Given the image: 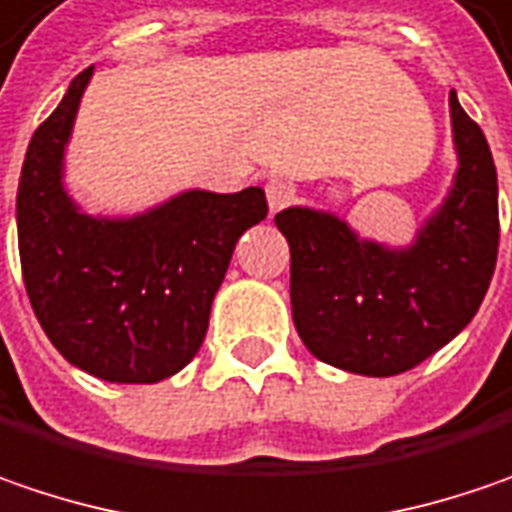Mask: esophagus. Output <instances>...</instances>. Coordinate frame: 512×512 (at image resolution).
Instances as JSON below:
<instances>
[{
  "label": "esophagus",
  "instance_id": "34e87169",
  "mask_svg": "<svg viewBox=\"0 0 512 512\" xmlns=\"http://www.w3.org/2000/svg\"><path fill=\"white\" fill-rule=\"evenodd\" d=\"M265 195H268L270 213H279L296 198V187L291 181H285V178H270L268 184H265Z\"/></svg>",
  "mask_w": 512,
  "mask_h": 512
}]
</instances>
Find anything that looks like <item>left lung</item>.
Segmentation results:
<instances>
[{
	"label": "left lung",
	"mask_w": 512,
	"mask_h": 512,
	"mask_svg": "<svg viewBox=\"0 0 512 512\" xmlns=\"http://www.w3.org/2000/svg\"><path fill=\"white\" fill-rule=\"evenodd\" d=\"M458 172L409 247L360 239L311 207L276 213L291 247V308L305 348L366 377L415 369L458 337L499 256V181L484 132L449 91Z\"/></svg>",
	"instance_id": "obj_1"
}]
</instances>
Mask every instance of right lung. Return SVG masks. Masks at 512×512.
<instances>
[{
  "label": "right lung",
  "instance_id": "add662e5",
  "mask_svg": "<svg viewBox=\"0 0 512 512\" xmlns=\"http://www.w3.org/2000/svg\"><path fill=\"white\" fill-rule=\"evenodd\" d=\"M91 68L77 74L28 143L16 192L22 279L65 360L109 383H158L204 343L233 247L268 216L262 187L187 190L132 218L83 213L65 192L71 138Z\"/></svg>",
  "mask_w": 512,
  "mask_h": 512
}]
</instances>
